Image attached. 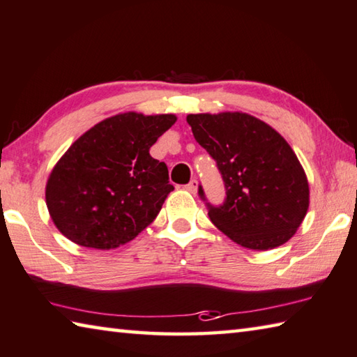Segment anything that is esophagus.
Returning a JSON list of instances; mask_svg holds the SVG:
<instances>
[{
    "mask_svg": "<svg viewBox=\"0 0 357 357\" xmlns=\"http://www.w3.org/2000/svg\"><path fill=\"white\" fill-rule=\"evenodd\" d=\"M185 190L190 192V193H197V190H198V181L197 179H192L190 183L185 185Z\"/></svg>",
    "mask_w": 357,
    "mask_h": 357,
    "instance_id": "34e87169",
    "label": "esophagus"
}]
</instances>
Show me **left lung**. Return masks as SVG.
Here are the masks:
<instances>
[{"instance_id":"8db88e82","label":"left lung","mask_w":357,"mask_h":357,"mask_svg":"<svg viewBox=\"0 0 357 357\" xmlns=\"http://www.w3.org/2000/svg\"><path fill=\"white\" fill-rule=\"evenodd\" d=\"M193 137L222 173L223 204L207 203L211 222L231 241L264 251L286 243L309 207V184L280 132L243 112L187 115Z\"/></svg>"}]
</instances>
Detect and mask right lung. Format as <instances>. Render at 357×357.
Returning a JSON list of instances; mask_svg holds the SVG:
<instances>
[{
  "label": "right lung",
  "mask_w": 357,
  "mask_h": 357,
  "mask_svg": "<svg viewBox=\"0 0 357 357\" xmlns=\"http://www.w3.org/2000/svg\"><path fill=\"white\" fill-rule=\"evenodd\" d=\"M174 121L173 114L126 112L84 132L48 178L56 228L81 246L111 250L151 225L173 185L150 148Z\"/></svg>",
  "instance_id": "add662e5"
}]
</instances>
